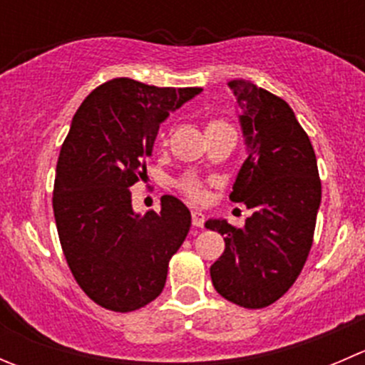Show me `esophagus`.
<instances>
[{
    "instance_id": "34e87169",
    "label": "esophagus",
    "mask_w": 365,
    "mask_h": 365,
    "mask_svg": "<svg viewBox=\"0 0 365 365\" xmlns=\"http://www.w3.org/2000/svg\"><path fill=\"white\" fill-rule=\"evenodd\" d=\"M192 224L196 227H203L205 224V215L200 212V210H194L192 212Z\"/></svg>"
}]
</instances>
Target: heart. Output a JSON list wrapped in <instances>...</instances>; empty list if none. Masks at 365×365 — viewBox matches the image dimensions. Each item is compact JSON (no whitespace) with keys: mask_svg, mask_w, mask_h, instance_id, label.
Listing matches in <instances>:
<instances>
[{"mask_svg":"<svg viewBox=\"0 0 365 365\" xmlns=\"http://www.w3.org/2000/svg\"><path fill=\"white\" fill-rule=\"evenodd\" d=\"M219 123H224V121L222 120H212L208 123V127H212V125H219ZM178 189L182 190V192L185 194L190 201H203L205 200V189H203V185L200 183V180L183 178L182 182L178 183Z\"/></svg>","mask_w":365,"mask_h":365,"instance_id":"b5f03b06","label":"heart"}]
</instances>
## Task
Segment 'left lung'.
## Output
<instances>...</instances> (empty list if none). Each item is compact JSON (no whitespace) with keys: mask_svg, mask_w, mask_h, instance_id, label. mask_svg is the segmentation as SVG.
<instances>
[{"mask_svg":"<svg viewBox=\"0 0 365 365\" xmlns=\"http://www.w3.org/2000/svg\"><path fill=\"white\" fill-rule=\"evenodd\" d=\"M230 90L249 148L230 200L247 205L252 215L244 230L206 220V230L224 235L210 275L220 297L263 309L292 288L307 261L322 180L311 139L288 102L247 81H231Z\"/></svg>","mask_w":365,"mask_h":365,"instance_id":"1","label":"left lung"}]
</instances>
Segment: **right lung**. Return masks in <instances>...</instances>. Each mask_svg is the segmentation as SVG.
I'll list each match as a JSON object with an SVG mask.
<instances>
[{
  "label": "right lung",
  "instance_id": "obj_1",
  "mask_svg": "<svg viewBox=\"0 0 365 365\" xmlns=\"http://www.w3.org/2000/svg\"><path fill=\"white\" fill-rule=\"evenodd\" d=\"M200 91L116 77L73 114L56 164L54 219L73 279L108 311L130 312L155 300L189 233L182 201L162 196L160 212L139 217L130 187L145 178L159 125Z\"/></svg>",
  "mask_w": 365,
  "mask_h": 365
}]
</instances>
